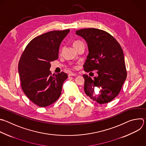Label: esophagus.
<instances>
[{
  "label": "esophagus",
  "mask_w": 146,
  "mask_h": 146,
  "mask_svg": "<svg viewBox=\"0 0 146 146\" xmlns=\"http://www.w3.org/2000/svg\"><path fill=\"white\" fill-rule=\"evenodd\" d=\"M77 75V74L76 73H73V72H71V73H69V74H68L69 76H76Z\"/></svg>",
  "instance_id": "esophagus-1"
}]
</instances>
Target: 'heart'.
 <instances>
[{"mask_svg":"<svg viewBox=\"0 0 146 146\" xmlns=\"http://www.w3.org/2000/svg\"><path fill=\"white\" fill-rule=\"evenodd\" d=\"M80 42H81V41H75L74 43H73V45H74V44H77V43H80Z\"/></svg>","mask_w":146,"mask_h":146,"instance_id":"1","label":"heart"}]
</instances>
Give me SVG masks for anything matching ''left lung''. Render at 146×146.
Listing matches in <instances>:
<instances>
[{
  "label": "left lung",
  "instance_id": "1",
  "mask_svg": "<svg viewBox=\"0 0 146 146\" xmlns=\"http://www.w3.org/2000/svg\"><path fill=\"white\" fill-rule=\"evenodd\" d=\"M83 38L89 53L84 65L86 72L97 70L94 79L84 74V92L90 99L99 104L110 102L119 93L127 78L123 51L117 41L107 32L94 28L77 30ZM100 89L96 95L94 89Z\"/></svg>",
  "mask_w": 146,
  "mask_h": 146
}]
</instances>
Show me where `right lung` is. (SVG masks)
Returning <instances> with one entry per match:
<instances>
[{
  "label": "right lung",
  "instance_id": "1",
  "mask_svg": "<svg viewBox=\"0 0 146 146\" xmlns=\"http://www.w3.org/2000/svg\"><path fill=\"white\" fill-rule=\"evenodd\" d=\"M69 31V29L52 31L34 38L21 57L18 72L22 90L39 107L51 105L61 94L68 75L62 72L52 74L50 62L58 58L60 44Z\"/></svg>",
  "mask_w": 146,
  "mask_h": 146
}]
</instances>
